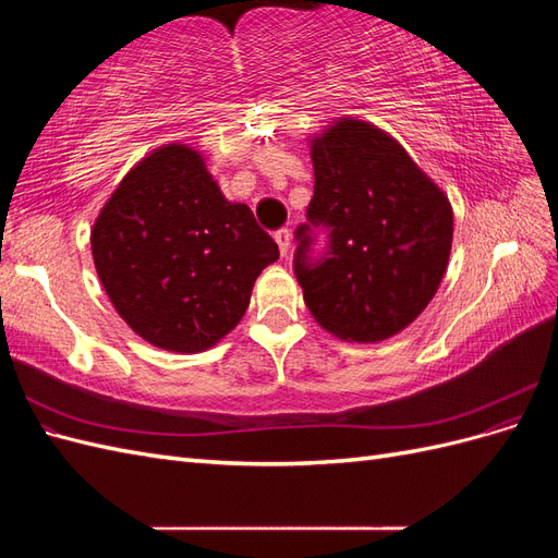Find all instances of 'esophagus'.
<instances>
[{"mask_svg":"<svg viewBox=\"0 0 558 558\" xmlns=\"http://www.w3.org/2000/svg\"><path fill=\"white\" fill-rule=\"evenodd\" d=\"M275 240H277V244H279L281 256H289V251H291V230H289V228L277 230V232H275Z\"/></svg>","mask_w":558,"mask_h":558,"instance_id":"1","label":"esophagus"}]
</instances>
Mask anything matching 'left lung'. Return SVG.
<instances>
[{"label": "left lung", "instance_id": "8db88e82", "mask_svg": "<svg viewBox=\"0 0 558 558\" xmlns=\"http://www.w3.org/2000/svg\"><path fill=\"white\" fill-rule=\"evenodd\" d=\"M314 197L307 218L330 228L310 263L298 228L295 275L316 324L344 342L375 344L408 328L447 272L453 211L445 191L398 140L353 116L310 137Z\"/></svg>", "mask_w": 558, "mask_h": 558}]
</instances>
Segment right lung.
<instances>
[{
  "label": "right lung",
  "instance_id": "right-lung-1",
  "mask_svg": "<svg viewBox=\"0 0 558 558\" xmlns=\"http://www.w3.org/2000/svg\"><path fill=\"white\" fill-rule=\"evenodd\" d=\"M90 248L113 310L142 340L199 353L240 324L279 246L189 144L144 156L99 209Z\"/></svg>",
  "mask_w": 558,
  "mask_h": 558
}]
</instances>
